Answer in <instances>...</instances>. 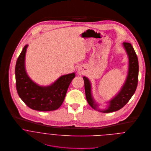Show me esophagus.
I'll return each instance as SVG.
<instances>
[{
  "instance_id": "34e87169",
  "label": "esophagus",
  "mask_w": 151,
  "mask_h": 151,
  "mask_svg": "<svg viewBox=\"0 0 151 151\" xmlns=\"http://www.w3.org/2000/svg\"><path fill=\"white\" fill-rule=\"evenodd\" d=\"M77 72H78V73L79 74H80V75L84 74V69H83V67L80 66V67L78 68V69H77Z\"/></svg>"
}]
</instances>
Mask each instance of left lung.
Wrapping results in <instances>:
<instances>
[{"instance_id":"obj_1","label":"left lung","mask_w":151,"mask_h":151,"mask_svg":"<svg viewBox=\"0 0 151 151\" xmlns=\"http://www.w3.org/2000/svg\"><path fill=\"white\" fill-rule=\"evenodd\" d=\"M123 46L128 55L129 67L128 76L125 82L117 95L108 102L109 106L104 110L98 109L99 111L108 113L116 111L122 108L132 97L135 93L138 81L139 65L138 57L131 44L124 42ZM86 96L89 105L94 109L97 110L98 104L94 100L91 94V86L90 80L83 77Z\"/></svg>"}]
</instances>
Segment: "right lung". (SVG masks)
<instances>
[{"mask_svg":"<svg viewBox=\"0 0 151 151\" xmlns=\"http://www.w3.org/2000/svg\"><path fill=\"white\" fill-rule=\"evenodd\" d=\"M26 45L16 64V86L20 98L31 109L50 111L58 109L63 104L67 91L75 73L64 75L49 86H40L28 76L24 65Z\"/></svg>","mask_w":151,"mask_h":151,"instance_id":"add662e5","label":"right lung"}]
</instances>
